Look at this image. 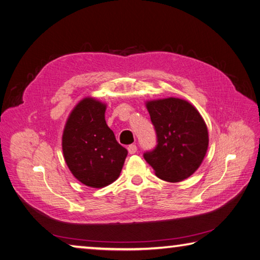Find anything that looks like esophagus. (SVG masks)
I'll list each match as a JSON object with an SVG mask.
<instances>
[{
    "label": "esophagus",
    "instance_id": "1",
    "mask_svg": "<svg viewBox=\"0 0 260 260\" xmlns=\"http://www.w3.org/2000/svg\"><path fill=\"white\" fill-rule=\"evenodd\" d=\"M127 150H128V153L129 154H134L136 151H138V146H136L135 144H131V145H128V148H127Z\"/></svg>",
    "mask_w": 260,
    "mask_h": 260
}]
</instances>
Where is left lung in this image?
Returning a JSON list of instances; mask_svg holds the SVG:
<instances>
[{"instance_id":"obj_1","label":"left lung","mask_w":260,"mask_h":260,"mask_svg":"<svg viewBox=\"0 0 260 260\" xmlns=\"http://www.w3.org/2000/svg\"><path fill=\"white\" fill-rule=\"evenodd\" d=\"M157 134V146L144 159L155 175L167 182L190 177L208 150V128L194 107L183 99L167 98L146 102Z\"/></svg>"}]
</instances>
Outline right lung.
Segmentation results:
<instances>
[{"instance_id":"obj_1","label":"right lung","mask_w":260,"mask_h":260,"mask_svg":"<svg viewBox=\"0 0 260 260\" xmlns=\"http://www.w3.org/2000/svg\"><path fill=\"white\" fill-rule=\"evenodd\" d=\"M106 103L94 98L79 101L66 122L63 157L73 175L91 187H103L119 177L127 150L117 142L105 118Z\"/></svg>"}]
</instances>
